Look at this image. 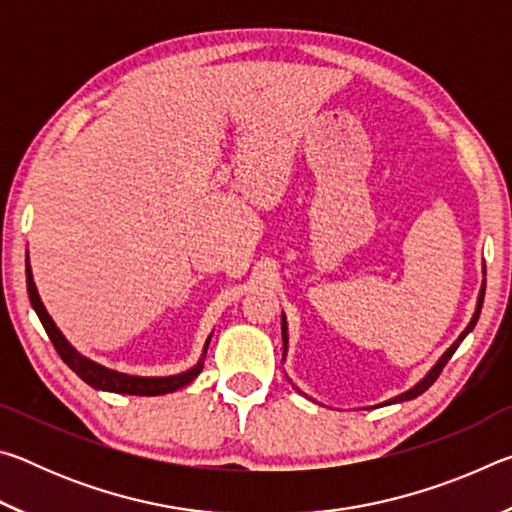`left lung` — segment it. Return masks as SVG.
<instances>
[{
  "label": "left lung",
  "mask_w": 512,
  "mask_h": 512,
  "mask_svg": "<svg viewBox=\"0 0 512 512\" xmlns=\"http://www.w3.org/2000/svg\"><path fill=\"white\" fill-rule=\"evenodd\" d=\"M483 296H485V287H481V293H479V302H476V311H474V316H472V320H470V325L465 327V332L458 336V341L452 345V348H449L443 357H440V361L436 363V366H433L431 370H429V375L424 377L420 384H415L411 391H406V393H402V395H397V397H393V400H388V402H384V404H395V402H406V400H413V397H418V395H422L424 391H427V388L433 384V381L438 379V375L440 372H443V368L447 366V361L452 359V354L456 352V348L458 345H461V341L465 339L467 334L472 332L474 329V325H476V320H479V314H481V307H483ZM282 341H284V352H287V320H284V316H282Z\"/></svg>",
  "instance_id": "1"
}]
</instances>
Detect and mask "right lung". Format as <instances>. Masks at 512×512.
<instances>
[{
    "instance_id": "obj_1",
    "label": "right lung",
    "mask_w": 512,
    "mask_h": 512,
    "mask_svg": "<svg viewBox=\"0 0 512 512\" xmlns=\"http://www.w3.org/2000/svg\"><path fill=\"white\" fill-rule=\"evenodd\" d=\"M27 291H29L31 305H33V309H36V314L40 318L42 327H45L49 341L54 343L58 357L63 359L67 366L72 368L76 375H79L85 384H90L92 388H99V391H110V393H124V395H146V397L164 395V393H173V391H178V388L187 386L189 381H194L198 377V372L203 370V363H198V366H194L192 370L180 372V375H173V377H133V375H124V372L103 368V366H99V363L81 357V354L65 341V336L60 334V329L54 325V320H51V316L47 314L45 305L40 302L38 289H36V284H33V275L29 268V257H27ZM207 343H210V339H207ZM207 343H205V350H207Z\"/></svg>"
}]
</instances>
